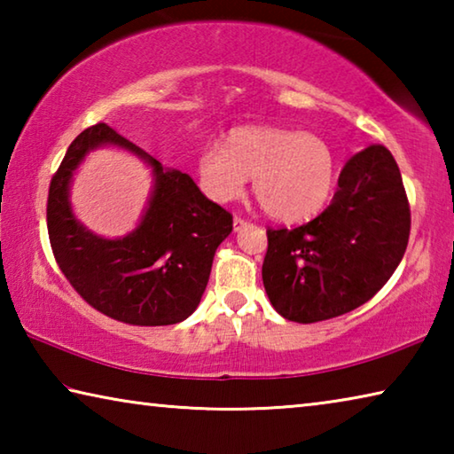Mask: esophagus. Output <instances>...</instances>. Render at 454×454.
Listing matches in <instances>:
<instances>
[{"mask_svg": "<svg viewBox=\"0 0 454 454\" xmlns=\"http://www.w3.org/2000/svg\"><path fill=\"white\" fill-rule=\"evenodd\" d=\"M248 226V222H246L244 218H240V216H234V232H238V230H242V228H246Z\"/></svg>", "mask_w": 454, "mask_h": 454, "instance_id": "esophagus-1", "label": "esophagus"}]
</instances>
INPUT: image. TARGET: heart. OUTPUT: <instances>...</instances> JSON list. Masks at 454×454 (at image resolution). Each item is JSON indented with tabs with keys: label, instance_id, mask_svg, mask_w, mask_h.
<instances>
[{
	"label": "heart",
	"instance_id": "b5f03b06",
	"mask_svg": "<svg viewBox=\"0 0 454 454\" xmlns=\"http://www.w3.org/2000/svg\"><path fill=\"white\" fill-rule=\"evenodd\" d=\"M196 170L200 188L220 204L240 196L254 176L252 186L262 208L290 224L317 216L336 182L334 156L322 137L272 126L236 128L226 144H206Z\"/></svg>",
	"mask_w": 454,
	"mask_h": 454
}]
</instances>
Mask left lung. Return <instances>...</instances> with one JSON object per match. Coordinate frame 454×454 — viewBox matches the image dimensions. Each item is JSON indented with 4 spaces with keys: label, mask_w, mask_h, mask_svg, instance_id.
Segmentation results:
<instances>
[{
    "label": "left lung",
    "mask_w": 454,
    "mask_h": 454,
    "mask_svg": "<svg viewBox=\"0 0 454 454\" xmlns=\"http://www.w3.org/2000/svg\"><path fill=\"white\" fill-rule=\"evenodd\" d=\"M409 234L411 206L393 153L366 145L344 164L325 212L266 230V294L280 317L301 325L340 317L388 282Z\"/></svg>",
    "instance_id": "obj_1"
}]
</instances>
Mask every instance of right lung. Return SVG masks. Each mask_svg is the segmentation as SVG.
Segmentation results:
<instances>
[{
    "instance_id": "1",
    "label": "right lung",
    "mask_w": 454,
    "mask_h": 454,
    "mask_svg": "<svg viewBox=\"0 0 454 454\" xmlns=\"http://www.w3.org/2000/svg\"><path fill=\"white\" fill-rule=\"evenodd\" d=\"M102 143L121 145L153 166L157 186L134 233L106 241L71 214L67 190L82 156ZM53 258L91 309L134 326H166L198 309L212 260L232 232V214L206 198L188 174L166 168L104 121L75 137L53 174L48 194Z\"/></svg>"
}]
</instances>
